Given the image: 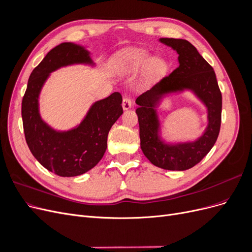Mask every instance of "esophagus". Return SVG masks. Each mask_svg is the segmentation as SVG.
<instances>
[{
  "label": "esophagus",
  "mask_w": 252,
  "mask_h": 252,
  "mask_svg": "<svg viewBox=\"0 0 252 252\" xmlns=\"http://www.w3.org/2000/svg\"><path fill=\"white\" fill-rule=\"evenodd\" d=\"M131 106H132L131 101L129 100L128 97H124V98H123V102H122V107H123V110L130 109Z\"/></svg>",
  "instance_id": "obj_1"
}]
</instances>
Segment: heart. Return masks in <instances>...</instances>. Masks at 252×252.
Instances as JSON below:
<instances>
[{
  "label": "heart",
  "mask_w": 252,
  "mask_h": 252,
  "mask_svg": "<svg viewBox=\"0 0 252 252\" xmlns=\"http://www.w3.org/2000/svg\"><path fill=\"white\" fill-rule=\"evenodd\" d=\"M113 70L118 73L138 74L145 72L147 80L155 81L163 78L167 72V64L143 50H128L120 53L112 63Z\"/></svg>",
  "instance_id": "b5f03b06"
}]
</instances>
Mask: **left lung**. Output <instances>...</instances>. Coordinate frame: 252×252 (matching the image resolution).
<instances>
[{
	"label": "left lung",
	"mask_w": 252,
	"mask_h": 252,
	"mask_svg": "<svg viewBox=\"0 0 252 252\" xmlns=\"http://www.w3.org/2000/svg\"><path fill=\"white\" fill-rule=\"evenodd\" d=\"M178 53L179 67L135 100L141 149L149 161L166 170H187L200 163L215 145L220 127L222 94L213 68L193 45L183 39L158 40ZM190 91L204 106L208 125L200 137L187 141H167L158 107L164 97Z\"/></svg>",
	"instance_id": "1"
}]
</instances>
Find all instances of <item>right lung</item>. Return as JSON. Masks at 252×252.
Instances as JSON below:
<instances>
[{
    "label": "right lung",
    "instance_id": "right-lung-1",
    "mask_svg": "<svg viewBox=\"0 0 252 252\" xmlns=\"http://www.w3.org/2000/svg\"><path fill=\"white\" fill-rule=\"evenodd\" d=\"M95 67L85 46L70 42L51 49L30 74L22 101L25 139L33 157L60 177H78L101 161L110 128L123 113L122 95L113 93L90 106L81 123L67 130L48 125L40 113V94L51 72L62 67Z\"/></svg>",
    "mask_w": 252,
    "mask_h": 252
}]
</instances>
